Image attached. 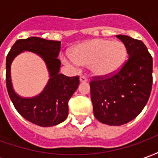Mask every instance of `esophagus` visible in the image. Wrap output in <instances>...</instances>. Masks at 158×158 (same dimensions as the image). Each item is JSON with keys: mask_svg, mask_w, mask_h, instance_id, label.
Here are the masks:
<instances>
[{"mask_svg": "<svg viewBox=\"0 0 158 158\" xmlns=\"http://www.w3.org/2000/svg\"><path fill=\"white\" fill-rule=\"evenodd\" d=\"M79 81H80V82H87V81H88V79L86 78L85 76L82 75L79 77Z\"/></svg>", "mask_w": 158, "mask_h": 158, "instance_id": "34e87169", "label": "esophagus"}]
</instances>
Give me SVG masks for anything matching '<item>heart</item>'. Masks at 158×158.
Instances as JSON below:
<instances>
[{"label": "heart", "mask_w": 158, "mask_h": 158, "mask_svg": "<svg viewBox=\"0 0 158 158\" xmlns=\"http://www.w3.org/2000/svg\"><path fill=\"white\" fill-rule=\"evenodd\" d=\"M127 50L119 40L95 39L76 45L73 56H62L63 62L73 66H88L93 75L106 78L114 75L124 64Z\"/></svg>", "instance_id": "heart-1"}]
</instances>
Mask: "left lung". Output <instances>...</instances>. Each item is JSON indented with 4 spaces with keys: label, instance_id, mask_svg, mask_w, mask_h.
<instances>
[{
    "label": "left lung",
    "instance_id": "1",
    "mask_svg": "<svg viewBox=\"0 0 158 158\" xmlns=\"http://www.w3.org/2000/svg\"><path fill=\"white\" fill-rule=\"evenodd\" d=\"M129 59L115 75L94 78L89 83L94 115L107 125L119 126L139 115L148 102L152 86V57L141 40L117 35Z\"/></svg>",
    "mask_w": 158,
    "mask_h": 158
}]
</instances>
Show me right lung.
I'll use <instances>...</instances> for the list:
<instances>
[{"label": "right lung", "instance_id": "right-lung-1", "mask_svg": "<svg viewBox=\"0 0 158 158\" xmlns=\"http://www.w3.org/2000/svg\"><path fill=\"white\" fill-rule=\"evenodd\" d=\"M60 48L61 41L29 37L18 40L6 56V81L9 97L21 116L41 127L55 126L67 118L69 101L79 84V76L68 77L59 73L61 62L57 56ZM23 51H30L40 55L45 62L50 77L42 92L29 98H22L15 92L10 78L12 61Z\"/></svg>", "mask_w": 158, "mask_h": 158}]
</instances>
